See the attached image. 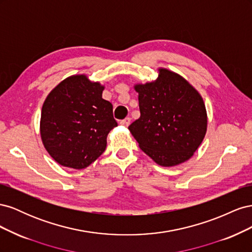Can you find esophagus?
<instances>
[{"label": "esophagus", "mask_w": 252, "mask_h": 252, "mask_svg": "<svg viewBox=\"0 0 252 252\" xmlns=\"http://www.w3.org/2000/svg\"><path fill=\"white\" fill-rule=\"evenodd\" d=\"M130 118H126V119H124V120H122L121 122H120V124L121 125H123V126H126V127H128L129 125H130Z\"/></svg>", "instance_id": "1"}]
</instances>
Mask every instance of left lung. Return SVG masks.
<instances>
[{"label":"left lung","mask_w":252,"mask_h":252,"mask_svg":"<svg viewBox=\"0 0 252 252\" xmlns=\"http://www.w3.org/2000/svg\"><path fill=\"white\" fill-rule=\"evenodd\" d=\"M157 80L135 84L141 117L128 127L140 148L164 167L193 156L207 131L203 97L182 75L158 68Z\"/></svg>","instance_id":"8db88e82"}]
</instances>
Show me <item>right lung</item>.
Masks as SVG:
<instances>
[{
    "label": "right lung",
    "mask_w": 252,
    "mask_h": 252,
    "mask_svg": "<svg viewBox=\"0 0 252 252\" xmlns=\"http://www.w3.org/2000/svg\"><path fill=\"white\" fill-rule=\"evenodd\" d=\"M104 88L86 74H73L59 83L45 98L41 139L58 164L84 169L105 151L107 135L118 123L112 104L102 97Z\"/></svg>",
    "instance_id": "right-lung-1"
}]
</instances>
